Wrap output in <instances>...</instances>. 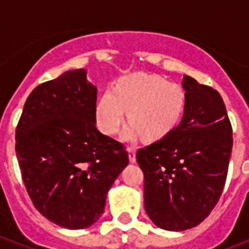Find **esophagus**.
<instances>
[{
	"mask_svg": "<svg viewBox=\"0 0 249 249\" xmlns=\"http://www.w3.org/2000/svg\"><path fill=\"white\" fill-rule=\"evenodd\" d=\"M129 161L136 163V151H134V148H129Z\"/></svg>",
	"mask_w": 249,
	"mask_h": 249,
	"instance_id": "obj_1",
	"label": "esophagus"
}]
</instances>
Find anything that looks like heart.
I'll use <instances>...</instances> for the list:
<instances>
[{"mask_svg":"<svg viewBox=\"0 0 249 249\" xmlns=\"http://www.w3.org/2000/svg\"><path fill=\"white\" fill-rule=\"evenodd\" d=\"M186 105L187 94L182 85L163 76L137 72L121 77L102 93L95 103V121L105 134L113 136L126 113L130 124L123 140L132 142L142 137L158 142L177 128Z\"/></svg>","mask_w":249,"mask_h":249,"instance_id":"heart-1","label":"heart"}]
</instances>
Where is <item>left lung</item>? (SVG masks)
<instances>
[{
	"label": "left lung",
	"instance_id": "left-lung-1",
	"mask_svg": "<svg viewBox=\"0 0 249 249\" xmlns=\"http://www.w3.org/2000/svg\"><path fill=\"white\" fill-rule=\"evenodd\" d=\"M185 115L163 140L137 152L144 174V209L168 231L197 226L224 190L232 148V129L217 90L183 76Z\"/></svg>",
	"mask_w": 249,
	"mask_h": 249
}]
</instances>
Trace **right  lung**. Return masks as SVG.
Returning <instances> with one entry per match:
<instances>
[{"instance_id": "1", "label": "right lung", "mask_w": 249, "mask_h": 249, "mask_svg": "<svg viewBox=\"0 0 249 249\" xmlns=\"http://www.w3.org/2000/svg\"><path fill=\"white\" fill-rule=\"evenodd\" d=\"M97 86L86 70L64 72L29 94L15 133L25 189L37 211L60 228H90L128 165L123 144L95 124Z\"/></svg>"}]
</instances>
